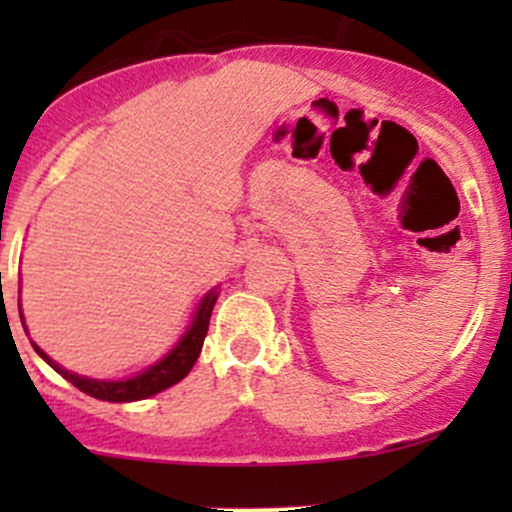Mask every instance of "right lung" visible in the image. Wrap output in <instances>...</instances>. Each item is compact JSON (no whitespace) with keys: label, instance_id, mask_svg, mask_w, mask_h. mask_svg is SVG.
Listing matches in <instances>:
<instances>
[{"label":"right lung","instance_id":"right-lung-1","mask_svg":"<svg viewBox=\"0 0 512 512\" xmlns=\"http://www.w3.org/2000/svg\"><path fill=\"white\" fill-rule=\"evenodd\" d=\"M216 298H219V286H214L209 293H204V298L197 305L195 315H192L190 325H187L185 334L175 342L173 349H170L166 356L158 358L156 363H151L149 368L139 370V373L132 375V378H120V380L86 378V375L72 373V370L62 368L60 363L52 361V358L45 354L38 344L35 342L31 344L35 354L43 358L50 368H55L64 380H69V383L79 387V390L86 392V395L103 399V402H137V399L154 397L158 392L168 390V387L180 383V380L190 373L192 366L197 363L199 354H202V344H204V337H207L209 317H211V310H214ZM19 313H21V298H19ZM21 322H23V330H26L23 313H21Z\"/></svg>","mask_w":512,"mask_h":512}]
</instances>
